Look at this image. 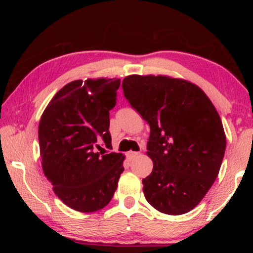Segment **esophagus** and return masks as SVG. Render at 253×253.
Returning <instances> with one entry per match:
<instances>
[{
    "instance_id": "esophagus-1",
    "label": "esophagus",
    "mask_w": 253,
    "mask_h": 253,
    "mask_svg": "<svg viewBox=\"0 0 253 253\" xmlns=\"http://www.w3.org/2000/svg\"><path fill=\"white\" fill-rule=\"evenodd\" d=\"M139 153L138 152H128L127 153V157L129 158V160H132V158H135L136 156H138Z\"/></svg>"
}]
</instances>
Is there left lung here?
<instances>
[{
	"label": "left lung",
	"instance_id": "obj_1",
	"mask_svg": "<svg viewBox=\"0 0 253 253\" xmlns=\"http://www.w3.org/2000/svg\"><path fill=\"white\" fill-rule=\"evenodd\" d=\"M124 95L151 127V175L143 191L154 209L169 215L193 210L217 177L226 138L220 115L199 85L169 76L131 75Z\"/></svg>",
	"mask_w": 253,
	"mask_h": 253
}]
</instances>
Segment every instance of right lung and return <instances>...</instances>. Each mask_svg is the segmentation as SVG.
I'll return each mask as SVG.
<instances>
[{
  "label": "right lung",
  "mask_w": 253,
  "mask_h": 253,
  "mask_svg": "<svg viewBox=\"0 0 253 253\" xmlns=\"http://www.w3.org/2000/svg\"><path fill=\"white\" fill-rule=\"evenodd\" d=\"M121 79L75 80L50 100L39 123L43 173L68 207L90 213L105 208L118 186L125 155L111 148L109 110ZM108 152V154H106Z\"/></svg>",
  "instance_id": "right-lung-1"
}]
</instances>
